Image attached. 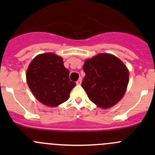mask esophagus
<instances>
[{"instance_id": "obj_1", "label": "esophagus", "mask_w": 155, "mask_h": 155, "mask_svg": "<svg viewBox=\"0 0 155 155\" xmlns=\"http://www.w3.org/2000/svg\"><path fill=\"white\" fill-rule=\"evenodd\" d=\"M76 84H78V85H80V84H81V78L78 79V81H77V82H76Z\"/></svg>"}]
</instances>
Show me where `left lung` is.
I'll return each mask as SVG.
<instances>
[{"mask_svg":"<svg viewBox=\"0 0 155 155\" xmlns=\"http://www.w3.org/2000/svg\"><path fill=\"white\" fill-rule=\"evenodd\" d=\"M85 77L81 86L88 99L103 109L117 104L125 95L129 84L127 67L117 56L100 53L84 60Z\"/></svg>","mask_w":155,"mask_h":155,"instance_id":"1","label":"left lung"}]
</instances>
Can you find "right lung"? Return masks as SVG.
Masks as SVG:
<instances>
[{"label":"right lung","instance_id":"obj_1","mask_svg":"<svg viewBox=\"0 0 155 155\" xmlns=\"http://www.w3.org/2000/svg\"><path fill=\"white\" fill-rule=\"evenodd\" d=\"M70 72L63 58L52 52L39 54L26 70V82L37 100L55 107L67 101L75 83L69 78Z\"/></svg>","mask_w":155,"mask_h":155}]
</instances>
